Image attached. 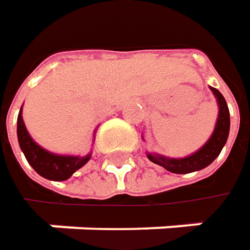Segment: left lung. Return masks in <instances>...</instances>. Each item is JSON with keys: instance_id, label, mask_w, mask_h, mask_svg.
Masks as SVG:
<instances>
[{"instance_id": "1", "label": "left lung", "mask_w": 250, "mask_h": 250, "mask_svg": "<svg viewBox=\"0 0 250 250\" xmlns=\"http://www.w3.org/2000/svg\"><path fill=\"white\" fill-rule=\"evenodd\" d=\"M210 89H211L213 95L217 99L219 116H217L214 131H213V134L208 138V141L204 144L199 151H196L194 154H191L188 157H184V158H167V157L158 155V154H146L149 161L164 167L167 171L174 172V174H188V172L203 170L219 157L222 148L225 146L228 137H229L230 115H229V108H228V104H226L223 95L216 87H210Z\"/></svg>"}]
</instances>
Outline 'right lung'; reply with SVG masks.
Returning a JSON list of instances; mask_svg holds the SVG:
<instances>
[{"mask_svg":"<svg viewBox=\"0 0 250 250\" xmlns=\"http://www.w3.org/2000/svg\"><path fill=\"white\" fill-rule=\"evenodd\" d=\"M21 110H22V106L20 109L18 119H17L18 144L28 161V164L42 177H44L47 180H54V181H64L69 177H72L73 172L78 171L79 168H82L90 160V154H87L84 157L59 155V154H53L44 148H42L30 137V134L24 125Z\"/></svg>","mask_w":250,"mask_h":250,"instance_id":"obj_1","label":"right lung"}]
</instances>
